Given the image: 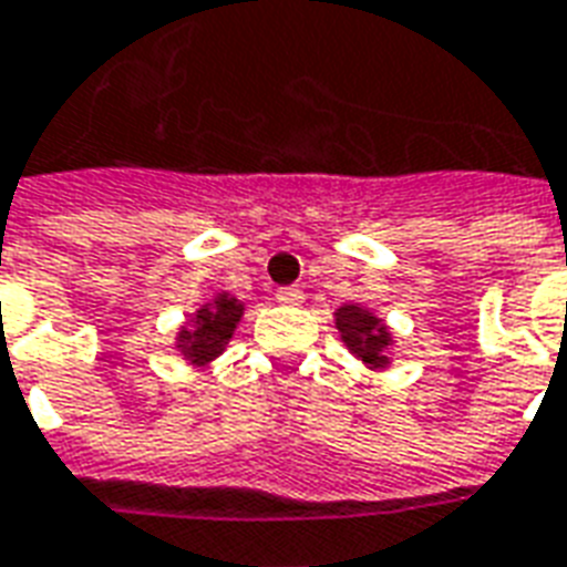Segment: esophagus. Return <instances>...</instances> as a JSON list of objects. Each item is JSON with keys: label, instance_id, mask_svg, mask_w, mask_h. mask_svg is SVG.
Returning a JSON list of instances; mask_svg holds the SVG:
<instances>
[{"label": "esophagus", "instance_id": "esophagus-1", "mask_svg": "<svg viewBox=\"0 0 567 567\" xmlns=\"http://www.w3.org/2000/svg\"><path fill=\"white\" fill-rule=\"evenodd\" d=\"M276 300L285 306H300L303 303V291L295 288V285H288V288H279V291H276Z\"/></svg>", "mask_w": 567, "mask_h": 567}]
</instances>
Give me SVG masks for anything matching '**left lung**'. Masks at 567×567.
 Wrapping results in <instances>:
<instances>
[{
    "instance_id": "obj_1",
    "label": "left lung",
    "mask_w": 567,
    "mask_h": 567,
    "mask_svg": "<svg viewBox=\"0 0 567 567\" xmlns=\"http://www.w3.org/2000/svg\"><path fill=\"white\" fill-rule=\"evenodd\" d=\"M337 327L342 333V342L351 348V354H358L367 367H388V348L393 339H390L388 327L372 312L360 309V306H342L337 309Z\"/></svg>"
}]
</instances>
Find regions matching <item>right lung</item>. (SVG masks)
I'll use <instances>...</instances> for the list:
<instances>
[{"mask_svg":"<svg viewBox=\"0 0 567 567\" xmlns=\"http://www.w3.org/2000/svg\"><path fill=\"white\" fill-rule=\"evenodd\" d=\"M240 318L243 303L230 295H219L213 303L200 306L195 321L179 330L177 348L183 351V358L198 363V367L219 358L228 346V339L234 337V327Z\"/></svg>","mask_w":567,"mask_h":567,"instance_id":"right-lung-1","label":"right lung"}]
</instances>
